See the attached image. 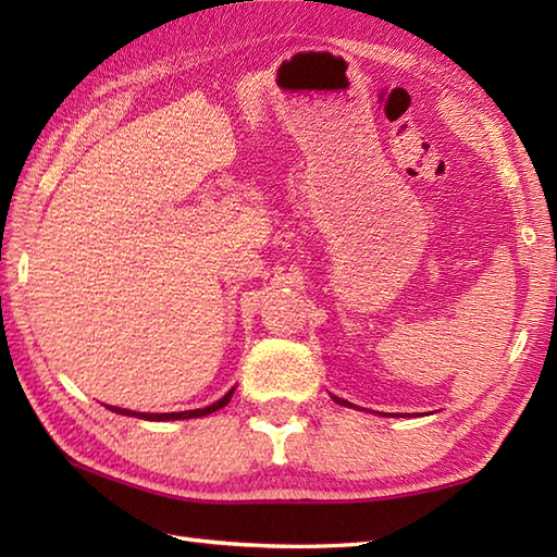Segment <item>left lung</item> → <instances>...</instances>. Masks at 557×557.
Instances as JSON below:
<instances>
[{
    "mask_svg": "<svg viewBox=\"0 0 557 557\" xmlns=\"http://www.w3.org/2000/svg\"><path fill=\"white\" fill-rule=\"evenodd\" d=\"M335 401H339V405H345V407H351L349 401H345V399H339V397H335Z\"/></svg>",
    "mask_w": 557,
    "mask_h": 557,
    "instance_id": "left-lung-1",
    "label": "left lung"
}]
</instances>
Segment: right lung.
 Instances as JSON below:
<instances>
[{
  "label": "right lung",
  "mask_w": 557,
  "mask_h": 557,
  "mask_svg": "<svg viewBox=\"0 0 557 557\" xmlns=\"http://www.w3.org/2000/svg\"><path fill=\"white\" fill-rule=\"evenodd\" d=\"M232 393H234V387H232L230 393L224 395L222 399H218L215 405H210V407H206V409H194V411H172V413H138V411H128V409H120V407H108V409H112V411H116V413H124V417H138V419H148V421L198 419V417H206V413H212V411H218V409H222V407H227V405H230V399H232Z\"/></svg>",
  "instance_id": "add662e5"
}]
</instances>
